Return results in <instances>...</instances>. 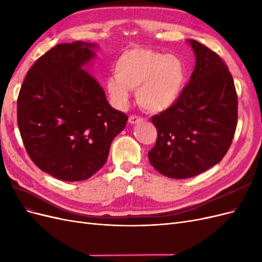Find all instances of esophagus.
<instances>
[{
    "label": "esophagus",
    "mask_w": 262,
    "mask_h": 262,
    "mask_svg": "<svg viewBox=\"0 0 262 262\" xmlns=\"http://www.w3.org/2000/svg\"><path fill=\"white\" fill-rule=\"evenodd\" d=\"M143 120H144V119L139 117V116H130V118H129V122L131 124H137V123L142 122Z\"/></svg>",
    "instance_id": "obj_1"
}]
</instances>
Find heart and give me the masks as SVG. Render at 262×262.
Returning a JSON list of instances; mask_svg holds the SVG:
<instances>
[{"instance_id":"obj_1","label":"heart","mask_w":262,"mask_h":262,"mask_svg":"<svg viewBox=\"0 0 262 262\" xmlns=\"http://www.w3.org/2000/svg\"><path fill=\"white\" fill-rule=\"evenodd\" d=\"M114 71L115 75L106 78V89L119 108L128 104L129 90H136L142 108L163 112L178 100L187 81V68L180 58L142 47L123 51Z\"/></svg>"}]
</instances>
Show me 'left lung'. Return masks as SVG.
Wrapping results in <instances>:
<instances>
[{
  "mask_svg": "<svg viewBox=\"0 0 262 262\" xmlns=\"http://www.w3.org/2000/svg\"><path fill=\"white\" fill-rule=\"evenodd\" d=\"M195 67L178 100L152 117L157 130L150 165L164 176L190 178L221 162L237 125V94L232 74L219 55L188 40Z\"/></svg>",
  "mask_w": 262,
  "mask_h": 262,
  "instance_id": "obj_1",
  "label": "left lung"
}]
</instances>
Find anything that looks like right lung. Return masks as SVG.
I'll return each instance as SVG.
<instances>
[{"mask_svg": "<svg viewBox=\"0 0 262 262\" xmlns=\"http://www.w3.org/2000/svg\"><path fill=\"white\" fill-rule=\"evenodd\" d=\"M96 43H59L29 69L17 99V123L36 166L64 181L89 179L106 163L128 116L107 101L87 67Z\"/></svg>", "mask_w": 262, "mask_h": 262, "instance_id": "right-lung-1", "label": "right lung"}]
</instances>
